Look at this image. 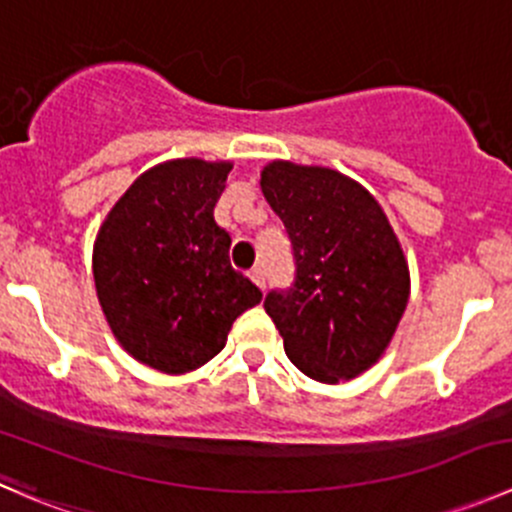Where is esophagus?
Wrapping results in <instances>:
<instances>
[{
  "mask_svg": "<svg viewBox=\"0 0 512 512\" xmlns=\"http://www.w3.org/2000/svg\"><path fill=\"white\" fill-rule=\"evenodd\" d=\"M250 280L255 282L257 287H265V270H262V267H255V270H250Z\"/></svg>",
  "mask_w": 512,
  "mask_h": 512,
  "instance_id": "34e87169",
  "label": "esophagus"
}]
</instances>
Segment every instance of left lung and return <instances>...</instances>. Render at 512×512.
Instances as JSON below:
<instances>
[{"instance_id":"1","label":"left lung","mask_w":512,"mask_h":512,"mask_svg":"<svg viewBox=\"0 0 512 512\" xmlns=\"http://www.w3.org/2000/svg\"><path fill=\"white\" fill-rule=\"evenodd\" d=\"M260 187L295 255L290 290L265 310L297 370L337 385L370 370L393 340L410 297V267L380 202L352 177L272 160Z\"/></svg>"}]
</instances>
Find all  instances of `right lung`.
<instances>
[{
  "instance_id": "obj_1",
  "label": "right lung",
  "mask_w": 512,
  "mask_h": 512,
  "mask_svg": "<svg viewBox=\"0 0 512 512\" xmlns=\"http://www.w3.org/2000/svg\"><path fill=\"white\" fill-rule=\"evenodd\" d=\"M232 162L167 160L142 172L99 225L94 287L107 325L137 362L185 375L225 347L262 292L230 265L215 222Z\"/></svg>"
}]
</instances>
